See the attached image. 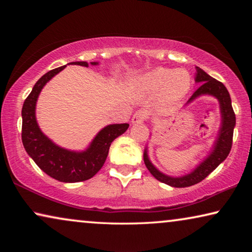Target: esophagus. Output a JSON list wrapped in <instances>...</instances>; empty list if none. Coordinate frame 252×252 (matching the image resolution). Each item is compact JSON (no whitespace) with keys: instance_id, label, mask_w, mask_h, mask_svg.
<instances>
[{"instance_id":"esophagus-1","label":"esophagus","mask_w":252,"mask_h":252,"mask_svg":"<svg viewBox=\"0 0 252 252\" xmlns=\"http://www.w3.org/2000/svg\"><path fill=\"white\" fill-rule=\"evenodd\" d=\"M148 111L147 110H139L133 114L132 117V125H140L148 118Z\"/></svg>"}]
</instances>
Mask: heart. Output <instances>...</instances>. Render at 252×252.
Masks as SVG:
<instances>
[{
	"mask_svg": "<svg viewBox=\"0 0 252 252\" xmlns=\"http://www.w3.org/2000/svg\"><path fill=\"white\" fill-rule=\"evenodd\" d=\"M141 91L159 95L164 93L168 102H176L187 94L190 88V76L183 70L157 69L141 76L136 82Z\"/></svg>",
	"mask_w": 252,
	"mask_h": 252,
	"instance_id": "1",
	"label": "heart"
}]
</instances>
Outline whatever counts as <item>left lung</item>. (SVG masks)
I'll use <instances>...</instances> for the list:
<instances>
[{
  "mask_svg": "<svg viewBox=\"0 0 252 252\" xmlns=\"http://www.w3.org/2000/svg\"><path fill=\"white\" fill-rule=\"evenodd\" d=\"M197 73H195L194 80L197 83H201L200 87L197 89L189 100L187 104L192 102L197 97L208 94L215 96L218 99L220 104V112H221V126L219 130L218 138H217L213 150L211 151L206 159L200 163L193 171L186 174L182 177H170L167 174L160 172L155 165L151 163L149 160L147 149L143 153V160L146 163V167L149 171L155 177L157 180L165 183V185L171 186L174 188H186L193 185H197L200 181H202L204 178H207L213 170H215L221 162L225 160L228 157L230 150L232 146V136H233V129L236 126V114L233 112L231 99L230 94L224 85L217 81L216 79L211 78L210 75L207 74L202 69L195 67Z\"/></svg>",
  "mask_w": 252,
  "mask_h": 252,
  "instance_id": "left-lung-1",
  "label": "left lung"
}]
</instances>
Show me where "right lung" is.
Returning <instances> with one entry per match:
<instances>
[{
  "mask_svg": "<svg viewBox=\"0 0 252 252\" xmlns=\"http://www.w3.org/2000/svg\"><path fill=\"white\" fill-rule=\"evenodd\" d=\"M70 64L88 66V62H71ZM92 65L99 64L91 62ZM66 65L49 71L34 84L22 108V142L25 151L42 171L61 182H80L91 179L104 164L111 143L129 127L127 123L110 125L95 135L85 151L76 152L57 146L41 131L35 118L37 97L44 85Z\"/></svg>",
  "mask_w": 252,
  "mask_h": 252,
  "instance_id": "1",
  "label": "right lung"
}]
</instances>
